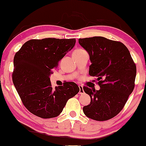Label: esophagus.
I'll use <instances>...</instances> for the list:
<instances>
[{"label":"esophagus","mask_w":146,"mask_h":146,"mask_svg":"<svg viewBox=\"0 0 146 146\" xmlns=\"http://www.w3.org/2000/svg\"><path fill=\"white\" fill-rule=\"evenodd\" d=\"M78 88H79V92H78V94H84V90H83V86H78Z\"/></svg>","instance_id":"esophagus-1"}]
</instances>
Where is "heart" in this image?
Masks as SVG:
<instances>
[{
	"label": "heart",
	"mask_w": 146,
	"mask_h": 146,
	"mask_svg": "<svg viewBox=\"0 0 146 146\" xmlns=\"http://www.w3.org/2000/svg\"><path fill=\"white\" fill-rule=\"evenodd\" d=\"M83 51H85V50H82V49H78V50H75V51L73 53H76V52H83Z\"/></svg>",
	"instance_id": "heart-1"
}]
</instances>
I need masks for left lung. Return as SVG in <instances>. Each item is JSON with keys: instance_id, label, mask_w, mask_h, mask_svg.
Listing matches in <instances>:
<instances>
[{"instance_id": "left-lung-1", "label": "left lung", "mask_w": 146, "mask_h": 146, "mask_svg": "<svg viewBox=\"0 0 146 146\" xmlns=\"http://www.w3.org/2000/svg\"><path fill=\"white\" fill-rule=\"evenodd\" d=\"M78 42L89 54V74L97 77L100 86L99 90L83 88L91 98L83 112L94 120H108L121 111L133 91L136 65L128 49L121 42L94 36L79 38Z\"/></svg>"}]
</instances>
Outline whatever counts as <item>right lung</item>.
<instances>
[{
  "label": "right lung",
  "mask_w": 146,
  "mask_h": 146,
  "mask_svg": "<svg viewBox=\"0 0 146 146\" xmlns=\"http://www.w3.org/2000/svg\"><path fill=\"white\" fill-rule=\"evenodd\" d=\"M76 39H32L23 45L14 58L12 80L25 108L40 118L59 115L69 99L79 92L74 82L53 89L50 76L75 45Z\"/></svg>",
  "instance_id": "add662e5"
}]
</instances>
